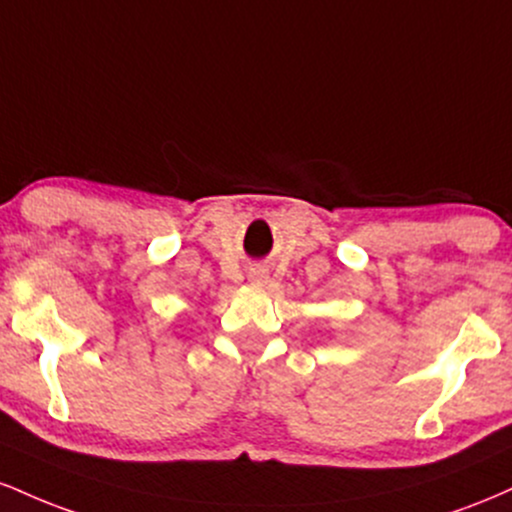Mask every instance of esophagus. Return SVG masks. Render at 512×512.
I'll return each instance as SVG.
<instances>
[{"label":"esophagus","mask_w":512,"mask_h":512,"mask_svg":"<svg viewBox=\"0 0 512 512\" xmlns=\"http://www.w3.org/2000/svg\"><path fill=\"white\" fill-rule=\"evenodd\" d=\"M248 281H250L252 286H267V281H269L267 269H262V267H252L250 272H248Z\"/></svg>","instance_id":"obj_1"}]
</instances>
